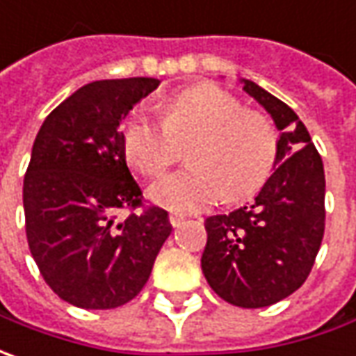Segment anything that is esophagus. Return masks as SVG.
I'll list each match as a JSON object with an SVG mask.
<instances>
[{
    "instance_id": "esophagus-1",
    "label": "esophagus",
    "mask_w": 356,
    "mask_h": 356,
    "mask_svg": "<svg viewBox=\"0 0 356 356\" xmlns=\"http://www.w3.org/2000/svg\"><path fill=\"white\" fill-rule=\"evenodd\" d=\"M183 220H185V216L183 215H177V213H171V215H169V222H171V227H179Z\"/></svg>"
}]
</instances>
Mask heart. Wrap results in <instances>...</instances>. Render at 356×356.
Here are the masks:
<instances>
[{
  "mask_svg": "<svg viewBox=\"0 0 356 356\" xmlns=\"http://www.w3.org/2000/svg\"><path fill=\"white\" fill-rule=\"evenodd\" d=\"M161 118L140 108L122 126V147L145 177L175 161L179 145L191 141V165L167 173L149 187V199L169 211L191 213L222 195L238 201L260 189L276 165L280 138L260 112L244 110L236 96L199 84L169 96Z\"/></svg>",
  "mask_w": 356,
  "mask_h": 356,
  "instance_id": "1",
  "label": "heart"
}]
</instances>
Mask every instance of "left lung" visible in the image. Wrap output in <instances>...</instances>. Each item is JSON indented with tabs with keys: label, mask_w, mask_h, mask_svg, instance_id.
Segmentation results:
<instances>
[{
	"label": "left lung",
	"mask_w": 356,
	"mask_h": 356,
	"mask_svg": "<svg viewBox=\"0 0 356 356\" xmlns=\"http://www.w3.org/2000/svg\"><path fill=\"white\" fill-rule=\"evenodd\" d=\"M240 84L274 120L277 159L254 201L204 220L201 268L218 298L258 309L291 296L312 272L325 230V173L298 114L256 82Z\"/></svg>",
	"instance_id": "left-lung-1"
}]
</instances>
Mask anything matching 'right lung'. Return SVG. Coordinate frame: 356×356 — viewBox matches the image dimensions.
Masks as SVG:
<instances>
[{"label": "right lung", "instance_id": "add662e5", "mask_svg": "<svg viewBox=\"0 0 356 356\" xmlns=\"http://www.w3.org/2000/svg\"><path fill=\"white\" fill-rule=\"evenodd\" d=\"M159 86L157 79L96 80L44 118L23 181L25 230L33 260L60 300L114 309L149 280L171 234L167 211L141 204L122 147L120 124Z\"/></svg>", "mask_w": 356, "mask_h": 356}]
</instances>
